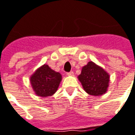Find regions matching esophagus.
Returning <instances> with one entry per match:
<instances>
[{"label":"esophagus","instance_id":"esophagus-1","mask_svg":"<svg viewBox=\"0 0 135 135\" xmlns=\"http://www.w3.org/2000/svg\"><path fill=\"white\" fill-rule=\"evenodd\" d=\"M67 74L68 76H73L74 75V72H73V71H70V72L67 73Z\"/></svg>","mask_w":135,"mask_h":135}]
</instances>
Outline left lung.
<instances>
[{"label":"left lung","mask_w":135,"mask_h":135,"mask_svg":"<svg viewBox=\"0 0 135 135\" xmlns=\"http://www.w3.org/2000/svg\"><path fill=\"white\" fill-rule=\"evenodd\" d=\"M84 90L91 95L98 96L107 91L110 76L102 68L89 61L78 76Z\"/></svg>","instance_id":"left-lung-1"}]
</instances>
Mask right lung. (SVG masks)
<instances>
[{
  "label": "right lung",
  "instance_id": "add662e5",
  "mask_svg": "<svg viewBox=\"0 0 135 135\" xmlns=\"http://www.w3.org/2000/svg\"><path fill=\"white\" fill-rule=\"evenodd\" d=\"M30 80L37 95L47 97L52 95L57 91L61 75L52 70L47 65H44L35 71Z\"/></svg>",
  "mask_w": 135,
  "mask_h": 135
}]
</instances>
